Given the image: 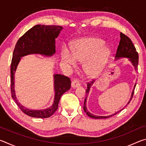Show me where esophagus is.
Returning <instances> with one entry per match:
<instances>
[{
	"mask_svg": "<svg viewBox=\"0 0 146 146\" xmlns=\"http://www.w3.org/2000/svg\"><path fill=\"white\" fill-rule=\"evenodd\" d=\"M80 82H79V80H77V79H75V80H73L72 82H71V86H72L73 88H77L78 86H80Z\"/></svg>",
	"mask_w": 146,
	"mask_h": 146,
	"instance_id": "1",
	"label": "esophagus"
}]
</instances>
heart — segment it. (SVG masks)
<instances>
[{
  "mask_svg": "<svg viewBox=\"0 0 146 146\" xmlns=\"http://www.w3.org/2000/svg\"><path fill=\"white\" fill-rule=\"evenodd\" d=\"M104 42L95 37L82 39L77 42L73 51L68 48L62 51V62L66 66L75 67L78 61H85L84 71L89 76L97 75L102 70L109 55V51L103 48Z\"/></svg>",
  "mask_w": 146,
  "mask_h": 146,
  "instance_id": "obj_1",
  "label": "heart"
}]
</instances>
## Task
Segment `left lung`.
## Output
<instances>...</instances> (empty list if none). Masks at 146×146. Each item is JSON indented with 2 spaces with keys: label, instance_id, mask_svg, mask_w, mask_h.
I'll use <instances>...</instances> for the list:
<instances>
[{
  "label": "left lung",
  "instance_id": "1",
  "mask_svg": "<svg viewBox=\"0 0 146 146\" xmlns=\"http://www.w3.org/2000/svg\"><path fill=\"white\" fill-rule=\"evenodd\" d=\"M115 57H116V58H119L121 57L129 58V60L131 61L133 65L134 66L135 70H138V53L137 51V49H136L134 44H133L131 40V39L128 37L127 35H125V34H123L122 33H120V40L119 42V45H118V46ZM93 82H94V80L90 81V82H88V84H87L88 89L86 90V93L87 94L89 93V91H90V86L93 84ZM135 86H136V84L135 85ZM135 88H134V90H135ZM133 95H134V90H133V91L131 97V99L129 101V102L127 103V104H129L130 103L131 100L132 98L133 97ZM86 98H87V97H86V99L84 100V111L86 113V115H88L89 117L91 118H108L111 117H112V116H113V115H115L117 113L123 110L122 109V110H121L118 112L115 113V114L110 115V116H107V117H100V116L94 115L89 112L88 110H87V108H86V100L87 99H86Z\"/></svg>",
  "mask_w": 146,
  "mask_h": 146
}]
</instances>
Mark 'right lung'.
Masks as SVG:
<instances>
[{"instance_id": "add662e5", "label": "right lung", "mask_w": 146, "mask_h": 146, "mask_svg": "<svg viewBox=\"0 0 146 146\" xmlns=\"http://www.w3.org/2000/svg\"><path fill=\"white\" fill-rule=\"evenodd\" d=\"M63 27L56 25H36L20 38L15 47L11 63V93L17 105L26 115L35 118H48L58 107L61 96L71 88V80L66 76L55 75V97L53 105L44 110H30L22 106L17 99L14 90V74L21 56L31 53L51 56L55 53V38Z\"/></svg>"}]
</instances>
